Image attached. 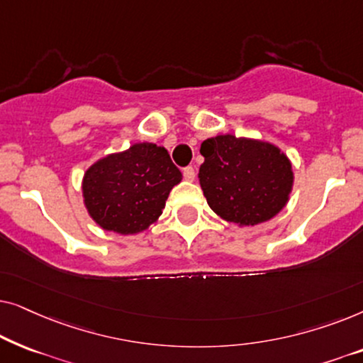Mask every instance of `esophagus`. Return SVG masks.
<instances>
[{
  "mask_svg": "<svg viewBox=\"0 0 363 363\" xmlns=\"http://www.w3.org/2000/svg\"><path fill=\"white\" fill-rule=\"evenodd\" d=\"M183 177H185L186 182H193V180H195V168H193V167L183 168Z\"/></svg>",
  "mask_w": 363,
  "mask_h": 363,
  "instance_id": "esophagus-1",
  "label": "esophagus"
}]
</instances>
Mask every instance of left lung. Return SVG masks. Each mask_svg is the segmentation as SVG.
Segmentation results:
<instances>
[{"mask_svg": "<svg viewBox=\"0 0 363 363\" xmlns=\"http://www.w3.org/2000/svg\"><path fill=\"white\" fill-rule=\"evenodd\" d=\"M200 153V186L208 205L225 221L255 226L269 221L289 201L294 172L274 143L231 133L206 138Z\"/></svg>", "mask_w": 363, "mask_h": 363, "instance_id": "1", "label": "left lung"}]
</instances>
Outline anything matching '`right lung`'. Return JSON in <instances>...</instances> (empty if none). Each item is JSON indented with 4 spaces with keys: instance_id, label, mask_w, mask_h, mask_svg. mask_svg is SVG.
I'll use <instances>...</instances> for the list:
<instances>
[{
    "instance_id": "obj_1",
    "label": "right lung",
    "mask_w": 363,
    "mask_h": 363,
    "mask_svg": "<svg viewBox=\"0 0 363 363\" xmlns=\"http://www.w3.org/2000/svg\"><path fill=\"white\" fill-rule=\"evenodd\" d=\"M182 182L165 147L138 142L108 153L82 177L84 206L104 231L128 236L160 218L172 188Z\"/></svg>"
}]
</instances>
